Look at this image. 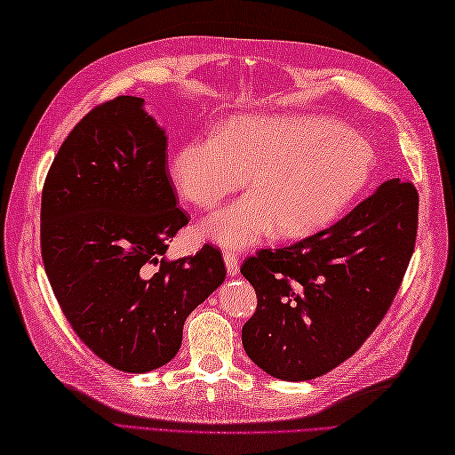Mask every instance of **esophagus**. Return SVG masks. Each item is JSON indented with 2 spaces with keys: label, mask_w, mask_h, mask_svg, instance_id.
<instances>
[{
  "label": "esophagus",
  "mask_w": 455,
  "mask_h": 455,
  "mask_svg": "<svg viewBox=\"0 0 455 455\" xmlns=\"http://www.w3.org/2000/svg\"><path fill=\"white\" fill-rule=\"evenodd\" d=\"M222 259H225V266H227V274L233 277L238 274V258L235 256V252H225L222 254Z\"/></svg>",
  "instance_id": "34e87169"
}]
</instances>
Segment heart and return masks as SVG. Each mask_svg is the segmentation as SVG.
Returning a JSON list of instances; mask_svg holds the SVG:
<instances>
[{"instance_id": "1", "label": "heart", "mask_w": 455, "mask_h": 455, "mask_svg": "<svg viewBox=\"0 0 455 455\" xmlns=\"http://www.w3.org/2000/svg\"><path fill=\"white\" fill-rule=\"evenodd\" d=\"M373 170L370 144L315 115H236L215 134L172 150L168 173L197 209L215 207L244 186L248 193L203 222L201 233L228 248L252 246L277 228L308 236L350 205Z\"/></svg>"}]
</instances>
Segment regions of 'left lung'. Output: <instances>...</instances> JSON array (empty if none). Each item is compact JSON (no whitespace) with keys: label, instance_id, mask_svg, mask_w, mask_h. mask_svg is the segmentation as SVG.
Listing matches in <instances>:
<instances>
[{"label":"left lung","instance_id":"8db88e82","mask_svg":"<svg viewBox=\"0 0 455 455\" xmlns=\"http://www.w3.org/2000/svg\"><path fill=\"white\" fill-rule=\"evenodd\" d=\"M417 227L419 193L393 178L336 225L248 258L240 274L258 297L243 326L250 360L283 381L315 379L347 360L389 311Z\"/></svg>","mask_w":455,"mask_h":455}]
</instances>
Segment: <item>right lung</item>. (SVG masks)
Returning a JSON list of instances; mask_svg holds the SVG:
<instances>
[{"instance_id":"add662e5","label":"right lung","mask_w":455,"mask_h":455,"mask_svg":"<svg viewBox=\"0 0 455 455\" xmlns=\"http://www.w3.org/2000/svg\"><path fill=\"white\" fill-rule=\"evenodd\" d=\"M166 140L142 98L119 95L76 124L43 188L41 250L56 301L95 355L129 373L166 365L189 313L227 275L211 244L164 258L189 220Z\"/></svg>"}]
</instances>
